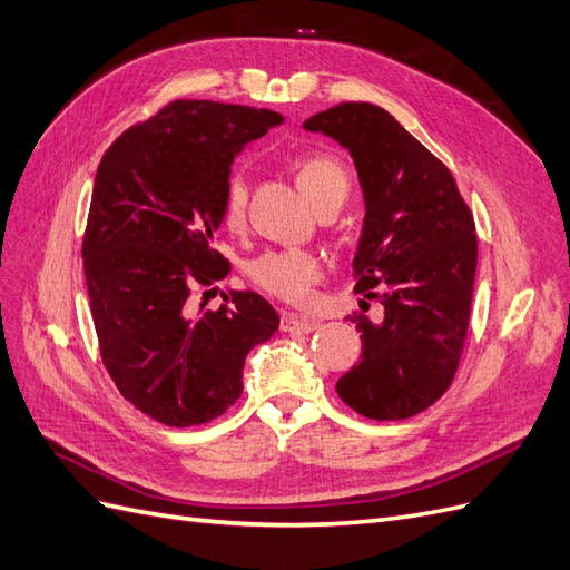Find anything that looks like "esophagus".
Masks as SVG:
<instances>
[{
  "instance_id": "obj_1",
  "label": "esophagus",
  "mask_w": 570,
  "mask_h": 570,
  "mask_svg": "<svg viewBox=\"0 0 570 570\" xmlns=\"http://www.w3.org/2000/svg\"><path fill=\"white\" fill-rule=\"evenodd\" d=\"M281 327L285 333H314L318 327V321L299 316V314H292V312H283Z\"/></svg>"
}]
</instances>
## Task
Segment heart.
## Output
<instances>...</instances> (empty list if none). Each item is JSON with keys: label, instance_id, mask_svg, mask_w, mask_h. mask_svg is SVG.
<instances>
[{"label": "heart", "instance_id": "1", "mask_svg": "<svg viewBox=\"0 0 570 570\" xmlns=\"http://www.w3.org/2000/svg\"><path fill=\"white\" fill-rule=\"evenodd\" d=\"M299 189L314 206L327 199H344L350 193V178L344 168L327 154H306L295 161ZM247 180L243 174H230L223 189V220L228 228H239L247 214ZM249 278L268 295L289 304H304L312 297V287L321 281L323 264L316 252L302 247L268 249L252 258Z\"/></svg>", "mask_w": 570, "mask_h": 570}]
</instances>
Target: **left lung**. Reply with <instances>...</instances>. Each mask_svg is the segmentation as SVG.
I'll return each instance as SVG.
<instances>
[{
  "mask_svg": "<svg viewBox=\"0 0 570 570\" xmlns=\"http://www.w3.org/2000/svg\"><path fill=\"white\" fill-rule=\"evenodd\" d=\"M304 130L352 154L366 204L354 289L383 304L375 323L350 316L361 331V361L335 390L373 421L416 416L459 368L478 264L473 214L450 168L381 107L344 101L304 120Z\"/></svg>",
  "mask_w": 570,
  "mask_h": 570,
  "instance_id": "8db88e82",
  "label": "left lung"
}]
</instances>
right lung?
Here are the masks:
<instances>
[{"mask_svg": "<svg viewBox=\"0 0 570 570\" xmlns=\"http://www.w3.org/2000/svg\"><path fill=\"white\" fill-rule=\"evenodd\" d=\"M283 116L206 99L170 101L101 159L82 266L101 361L126 400L170 428L218 419L243 394L245 358L278 331L256 292L218 312L189 306L195 285L228 275L214 239L239 151Z\"/></svg>", "mask_w": 570, "mask_h": 570, "instance_id": "right-lung-1", "label": "right lung"}]
</instances>
